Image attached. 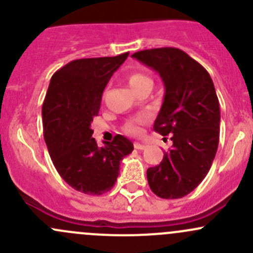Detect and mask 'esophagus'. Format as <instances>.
I'll return each mask as SVG.
<instances>
[{
	"label": "esophagus",
	"mask_w": 253,
	"mask_h": 253,
	"mask_svg": "<svg viewBox=\"0 0 253 253\" xmlns=\"http://www.w3.org/2000/svg\"><path fill=\"white\" fill-rule=\"evenodd\" d=\"M134 148H136V149L143 150V149H144V148H145V145H144V144H142V143L136 142V143H134Z\"/></svg>",
	"instance_id": "esophagus-1"
}]
</instances>
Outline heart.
Masks as SVG:
<instances>
[{
  "label": "heart",
  "instance_id": "1",
  "mask_svg": "<svg viewBox=\"0 0 253 253\" xmlns=\"http://www.w3.org/2000/svg\"><path fill=\"white\" fill-rule=\"evenodd\" d=\"M127 82H128L129 86H131L132 90H133L134 93H137V91L141 90V89L145 88V86H153L152 79L148 77V76L138 72L128 75ZM145 121H147V116H145V115H139V116L134 117V119L128 120V121L125 124L124 131L128 134H137L139 132V125Z\"/></svg>",
  "mask_w": 253,
  "mask_h": 253
}]
</instances>
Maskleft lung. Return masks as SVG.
I'll return each instance as SVG.
<instances>
[{
	"mask_svg": "<svg viewBox=\"0 0 253 253\" xmlns=\"http://www.w3.org/2000/svg\"><path fill=\"white\" fill-rule=\"evenodd\" d=\"M132 57L159 73L165 86L155 132L171 134L162 163L147 170L149 187L165 200L185 197L203 181L219 144L220 110L206 68L180 48L143 50Z\"/></svg>",
	"mask_w": 253,
	"mask_h": 253,
	"instance_id": "1",
	"label": "left lung"
}]
</instances>
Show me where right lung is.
Instances as JSON below:
<instances>
[{"label": "right lung", "instance_id": "obj_1", "mask_svg": "<svg viewBox=\"0 0 253 253\" xmlns=\"http://www.w3.org/2000/svg\"><path fill=\"white\" fill-rule=\"evenodd\" d=\"M128 55L67 63L52 76L42 104L44 138L51 160L61 177L85 195L110 191L120 174V163L133 150V143L121 134L99 147L90 127L106 84Z\"/></svg>", "mask_w": 253, "mask_h": 253}]
</instances>
